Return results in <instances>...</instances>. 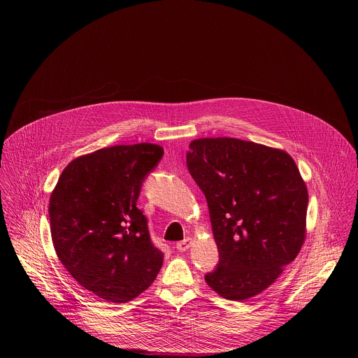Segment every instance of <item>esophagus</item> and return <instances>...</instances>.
Here are the masks:
<instances>
[{
  "mask_svg": "<svg viewBox=\"0 0 358 358\" xmlns=\"http://www.w3.org/2000/svg\"><path fill=\"white\" fill-rule=\"evenodd\" d=\"M191 242H192V239L191 238H185L184 241H181V242H178L177 243V249H178V252H185L189 246H191Z\"/></svg>",
  "mask_w": 358,
  "mask_h": 358,
  "instance_id": "obj_1",
  "label": "esophagus"
}]
</instances>
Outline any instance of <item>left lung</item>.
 Wrapping results in <instances>:
<instances>
[{
  "label": "left lung",
  "instance_id": "left-lung-1",
  "mask_svg": "<svg viewBox=\"0 0 358 358\" xmlns=\"http://www.w3.org/2000/svg\"><path fill=\"white\" fill-rule=\"evenodd\" d=\"M187 167L207 198L220 264L206 282L228 300L268 289L301 249L308 188L286 151L231 137L189 143Z\"/></svg>",
  "mask_w": 358,
  "mask_h": 358
}]
</instances>
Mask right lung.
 <instances>
[{
	"instance_id": "right-lung-1",
	"label": "right lung",
	"mask_w": 358,
	"mask_h": 358,
	"mask_svg": "<svg viewBox=\"0 0 358 358\" xmlns=\"http://www.w3.org/2000/svg\"><path fill=\"white\" fill-rule=\"evenodd\" d=\"M164 155L151 143L113 145L71 162L49 199L58 258L85 289L126 303L157 278L163 252L136 207L141 184Z\"/></svg>"
}]
</instances>
